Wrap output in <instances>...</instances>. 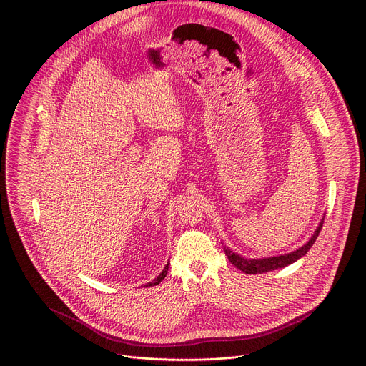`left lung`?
I'll use <instances>...</instances> for the list:
<instances>
[{
    "mask_svg": "<svg viewBox=\"0 0 366 366\" xmlns=\"http://www.w3.org/2000/svg\"><path fill=\"white\" fill-rule=\"evenodd\" d=\"M323 222H325V219L320 222V224L316 229L315 234H312V237L302 247H300V249H297L291 253H287V254L272 256V257H265V259H244L240 254L232 252L229 247H224V253L229 257L230 262L244 274H253L254 275V274H265V272H269V271H275V269H280V268H284V267H288V265L294 264L295 260L302 257L310 250V247L315 244L316 239L319 237V233L323 227Z\"/></svg>",
    "mask_w": 366,
    "mask_h": 366,
    "instance_id": "8db88e82",
    "label": "left lung"
}]
</instances>
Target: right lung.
Segmentation results:
<instances>
[{"mask_svg": "<svg viewBox=\"0 0 366 366\" xmlns=\"http://www.w3.org/2000/svg\"><path fill=\"white\" fill-rule=\"evenodd\" d=\"M168 268H169V264H167V267L164 268V271L159 274V277L158 278H154L152 282H149V284H146L144 287H153V285H158L165 277H167V274H168Z\"/></svg>", "mask_w": 366, "mask_h": 366, "instance_id": "right-lung-1", "label": "right lung"}]
</instances>
